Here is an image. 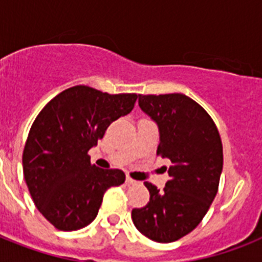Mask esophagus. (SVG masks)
<instances>
[{"label": "esophagus", "instance_id": "1", "mask_svg": "<svg viewBox=\"0 0 262 262\" xmlns=\"http://www.w3.org/2000/svg\"><path fill=\"white\" fill-rule=\"evenodd\" d=\"M126 183H127V185H135L136 181L133 178H130L129 175H127V177H126Z\"/></svg>", "mask_w": 262, "mask_h": 262}]
</instances>
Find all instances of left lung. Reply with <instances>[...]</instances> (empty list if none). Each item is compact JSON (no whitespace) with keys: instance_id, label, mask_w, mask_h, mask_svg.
Masks as SVG:
<instances>
[{"instance_id":"1","label":"left lung","mask_w":262,"mask_h":262,"mask_svg":"<svg viewBox=\"0 0 262 262\" xmlns=\"http://www.w3.org/2000/svg\"><path fill=\"white\" fill-rule=\"evenodd\" d=\"M139 106L159 126L158 155L171 162L163 190L144 182L149 203L132 211L136 228L168 244L193 231L211 207L223 168V145L213 119L183 94L139 95Z\"/></svg>"}]
</instances>
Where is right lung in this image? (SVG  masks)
<instances>
[{"mask_svg":"<svg viewBox=\"0 0 262 262\" xmlns=\"http://www.w3.org/2000/svg\"><path fill=\"white\" fill-rule=\"evenodd\" d=\"M136 100V94L75 85L51 99L35 118L23 151V172L35 205L55 228L88 226L104 191L125 182L122 170L91 164L88 151L113 121L133 110Z\"/></svg>","mask_w":262,"mask_h":262,"instance_id":"1","label":"right lung"}]
</instances>
